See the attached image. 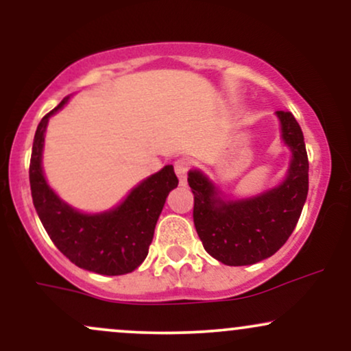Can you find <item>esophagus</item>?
I'll list each match as a JSON object with an SVG mask.
<instances>
[{
    "mask_svg": "<svg viewBox=\"0 0 351 351\" xmlns=\"http://www.w3.org/2000/svg\"><path fill=\"white\" fill-rule=\"evenodd\" d=\"M189 168H191V162L186 158H180L175 162V171H176V175H178L181 183H184V181H186V175H188Z\"/></svg>",
    "mask_w": 351,
    "mask_h": 351,
    "instance_id": "1",
    "label": "esophagus"
}]
</instances>
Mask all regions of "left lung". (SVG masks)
Instances as JSON below:
<instances>
[{"label": "left lung", "mask_w": 351, "mask_h": 351, "mask_svg": "<svg viewBox=\"0 0 351 351\" xmlns=\"http://www.w3.org/2000/svg\"><path fill=\"white\" fill-rule=\"evenodd\" d=\"M282 138L292 162L280 186L244 201H223L199 171L188 173L195 195L193 221L203 247L226 265H249L276 254L297 226L308 193V156L304 134L291 112L277 110Z\"/></svg>", "instance_id": "obj_1"}]
</instances>
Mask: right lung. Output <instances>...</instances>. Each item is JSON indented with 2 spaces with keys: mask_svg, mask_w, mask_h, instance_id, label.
Segmentation results:
<instances>
[{
  "mask_svg": "<svg viewBox=\"0 0 351 351\" xmlns=\"http://www.w3.org/2000/svg\"><path fill=\"white\" fill-rule=\"evenodd\" d=\"M67 99L43 117L34 135L29 163L31 196L51 241L71 263L102 276H122L143 263L150 247L165 199L178 186L171 165L138 186L120 206L102 215H82L58 198L46 183L41 168L44 132L49 117Z\"/></svg>",
  "mask_w": 351,
  "mask_h": 351,
  "instance_id": "1",
  "label": "right lung"
}]
</instances>
